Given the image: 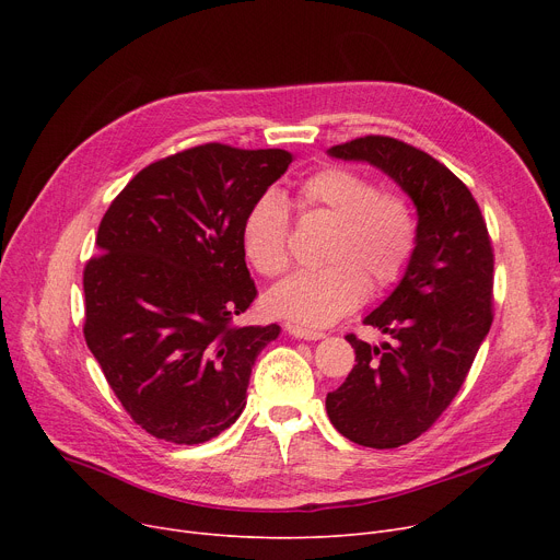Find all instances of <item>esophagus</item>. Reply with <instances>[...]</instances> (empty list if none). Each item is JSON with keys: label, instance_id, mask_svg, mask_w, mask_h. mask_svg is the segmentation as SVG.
<instances>
[{"label": "esophagus", "instance_id": "obj_1", "mask_svg": "<svg viewBox=\"0 0 560 560\" xmlns=\"http://www.w3.org/2000/svg\"><path fill=\"white\" fill-rule=\"evenodd\" d=\"M285 331H288V336L302 338V340H319V338H325V334H322V331L304 329V327H298V325H285Z\"/></svg>", "mask_w": 560, "mask_h": 560}]
</instances>
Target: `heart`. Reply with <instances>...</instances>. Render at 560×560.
Listing matches in <instances>:
<instances>
[{
    "label": "heart",
    "mask_w": 560,
    "mask_h": 560,
    "mask_svg": "<svg viewBox=\"0 0 560 560\" xmlns=\"http://www.w3.org/2000/svg\"><path fill=\"white\" fill-rule=\"evenodd\" d=\"M300 206L336 218L322 268L300 270L275 285L265 306L302 327H327L354 311L368 285L386 290L404 279L418 252L420 222L408 195L381 190L347 165H327L302 182ZM247 260L262 277H279L290 265V211L281 192L258 195L241 226Z\"/></svg>",
    "instance_id": "heart-1"
}]
</instances>
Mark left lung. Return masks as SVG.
Segmentation results:
<instances>
[{"mask_svg":"<svg viewBox=\"0 0 560 560\" xmlns=\"http://www.w3.org/2000/svg\"><path fill=\"white\" fill-rule=\"evenodd\" d=\"M329 156L365 161L413 199L418 252L363 322L390 342L349 334L357 365L327 395L331 424L351 443L393 450L422 435L452 404L492 325L494 256L472 192L443 163L390 136L336 144Z\"/></svg>","mask_w":560,"mask_h":560,"instance_id":"obj_1","label":"left lung"}]
</instances>
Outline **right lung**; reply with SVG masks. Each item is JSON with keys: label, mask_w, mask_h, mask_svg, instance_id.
<instances>
[{"label": "right lung", "mask_w": 560, "mask_h": 560, "mask_svg": "<svg viewBox=\"0 0 560 560\" xmlns=\"http://www.w3.org/2000/svg\"><path fill=\"white\" fill-rule=\"evenodd\" d=\"M285 150L206 142L140 170L104 213L85 262L83 336L131 420L199 445L241 418L249 374L279 327H243L256 298L241 243Z\"/></svg>", "instance_id": "obj_1"}]
</instances>
